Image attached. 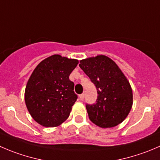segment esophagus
I'll use <instances>...</instances> for the list:
<instances>
[{
  "label": "esophagus",
  "instance_id": "34e87169",
  "mask_svg": "<svg viewBox=\"0 0 160 160\" xmlns=\"http://www.w3.org/2000/svg\"><path fill=\"white\" fill-rule=\"evenodd\" d=\"M79 98H80V101H83V98H84V94H81L79 95Z\"/></svg>",
  "mask_w": 160,
  "mask_h": 160
}]
</instances>
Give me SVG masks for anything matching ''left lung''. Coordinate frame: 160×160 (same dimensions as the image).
<instances>
[{"label":"left lung","mask_w":160,"mask_h":160,"mask_svg":"<svg viewBox=\"0 0 160 160\" xmlns=\"http://www.w3.org/2000/svg\"><path fill=\"white\" fill-rule=\"evenodd\" d=\"M80 69L95 85V104H87L91 121L102 128L117 126L129 114L133 93L129 81L114 61L105 55L80 60Z\"/></svg>","instance_id":"1"}]
</instances>
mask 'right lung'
Returning <instances> with one entry per match:
<instances>
[{
  "label": "right lung",
  "instance_id": "right-lung-1",
  "mask_svg": "<svg viewBox=\"0 0 160 160\" xmlns=\"http://www.w3.org/2000/svg\"><path fill=\"white\" fill-rule=\"evenodd\" d=\"M79 61L59 55L45 58L31 74L25 90L29 114L39 124L55 128L66 121L77 99L69 75Z\"/></svg>",
  "mask_w": 160,
  "mask_h": 160
}]
</instances>
